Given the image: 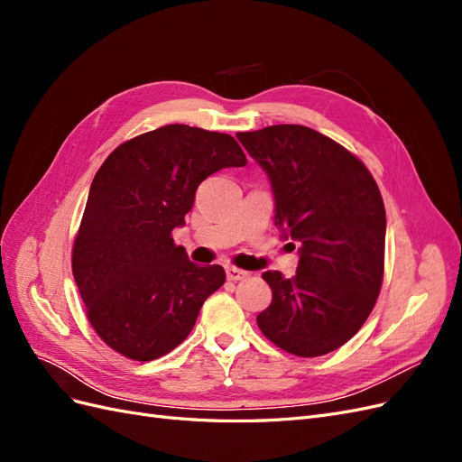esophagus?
Here are the masks:
<instances>
[{"label": "esophagus", "mask_w": 462, "mask_h": 462, "mask_svg": "<svg viewBox=\"0 0 462 462\" xmlns=\"http://www.w3.org/2000/svg\"><path fill=\"white\" fill-rule=\"evenodd\" d=\"M226 273H227V279H229V282H241V279L248 277V272L239 270V268H235V265H227V268H226Z\"/></svg>", "instance_id": "1"}]
</instances>
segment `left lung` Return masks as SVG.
I'll return each instance as SVG.
<instances>
[{"label": "left lung", "mask_w": 462, "mask_h": 462, "mask_svg": "<svg viewBox=\"0 0 462 462\" xmlns=\"http://www.w3.org/2000/svg\"><path fill=\"white\" fill-rule=\"evenodd\" d=\"M236 138L268 173L283 239L300 245L291 279L262 273L272 302L258 314V328L291 355H328L362 328L380 295V189L351 152L302 125H273Z\"/></svg>", "instance_id": "1"}]
</instances>
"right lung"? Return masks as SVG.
<instances>
[{
  "label": "right lung",
  "mask_w": 462,
  "mask_h": 462,
  "mask_svg": "<svg viewBox=\"0 0 462 462\" xmlns=\"http://www.w3.org/2000/svg\"><path fill=\"white\" fill-rule=\"evenodd\" d=\"M245 163L231 134L165 125L123 143L97 170L73 275L92 328L114 351L148 362L187 339L226 272L190 262L171 231L185 226L206 177Z\"/></svg>",
  "instance_id": "obj_1"
}]
</instances>
